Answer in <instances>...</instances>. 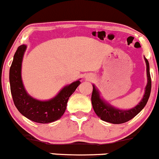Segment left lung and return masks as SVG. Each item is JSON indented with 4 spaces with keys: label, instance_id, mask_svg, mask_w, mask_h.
I'll return each instance as SVG.
<instances>
[{
    "label": "left lung",
    "instance_id": "obj_1",
    "mask_svg": "<svg viewBox=\"0 0 159 159\" xmlns=\"http://www.w3.org/2000/svg\"><path fill=\"white\" fill-rule=\"evenodd\" d=\"M145 61L147 65V75H148V84L145 88V93L142 100L136 107L128 111H122L117 108H114L105 103L100 97V94L95 86L93 85V91L92 94V104L94 112L103 121L110 122L113 124H121L129 121L133 119L134 116L137 115L148 103L149 99L150 91H151V78L150 74L149 62L146 58Z\"/></svg>",
    "mask_w": 159,
    "mask_h": 159
}]
</instances>
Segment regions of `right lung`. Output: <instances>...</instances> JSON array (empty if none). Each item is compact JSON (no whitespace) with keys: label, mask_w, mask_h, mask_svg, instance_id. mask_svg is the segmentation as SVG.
I'll return each instance as SVG.
<instances>
[{"label":"right lung","mask_w":159,"mask_h":159,"mask_svg":"<svg viewBox=\"0 0 159 159\" xmlns=\"http://www.w3.org/2000/svg\"><path fill=\"white\" fill-rule=\"evenodd\" d=\"M26 45L17 48L9 70V82L14 103L20 113L38 123H50L59 120L65 113L68 99L81 84L79 81L65 86L53 99L40 101L25 92L21 78V65Z\"/></svg>","instance_id":"1"}]
</instances>
